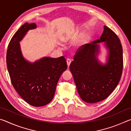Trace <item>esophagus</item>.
<instances>
[{"label": "esophagus", "mask_w": 131, "mask_h": 131, "mask_svg": "<svg viewBox=\"0 0 131 131\" xmlns=\"http://www.w3.org/2000/svg\"><path fill=\"white\" fill-rule=\"evenodd\" d=\"M66 62H67V65H68V67L69 68V66L71 63V60L70 59H68L67 60H66Z\"/></svg>", "instance_id": "1"}]
</instances>
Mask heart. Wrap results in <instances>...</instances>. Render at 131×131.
<instances>
[{
    "mask_svg": "<svg viewBox=\"0 0 131 131\" xmlns=\"http://www.w3.org/2000/svg\"><path fill=\"white\" fill-rule=\"evenodd\" d=\"M70 40V36H65L63 37H62L61 40L64 43H67ZM87 35H84V36H82L81 38L79 40V41L77 42L76 44V47L77 48H80L83 46V45L85 44V43L87 42Z\"/></svg>",
    "mask_w": 131,
    "mask_h": 131,
    "instance_id": "obj_1",
    "label": "heart"
}]
</instances>
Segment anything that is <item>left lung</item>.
Here are the masks:
<instances>
[{"label": "left lung", "instance_id": "obj_1", "mask_svg": "<svg viewBox=\"0 0 131 131\" xmlns=\"http://www.w3.org/2000/svg\"><path fill=\"white\" fill-rule=\"evenodd\" d=\"M103 29L100 39L80 48L69 66L80 96L89 103L107 98L118 85L123 72L120 40L107 26ZM102 45L107 51L105 63L98 58Z\"/></svg>", "mask_w": 131, "mask_h": 131}]
</instances>
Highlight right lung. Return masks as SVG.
<instances>
[{"label":"right lung","instance_id":"add662e5","mask_svg":"<svg viewBox=\"0 0 131 131\" xmlns=\"http://www.w3.org/2000/svg\"><path fill=\"white\" fill-rule=\"evenodd\" d=\"M36 24L25 23L11 39L6 56L7 69L13 87L24 101L35 107L49 103L54 97L58 82L67 69L65 58L44 57L34 62L24 58L20 41Z\"/></svg>","mask_w":131,"mask_h":131}]
</instances>
